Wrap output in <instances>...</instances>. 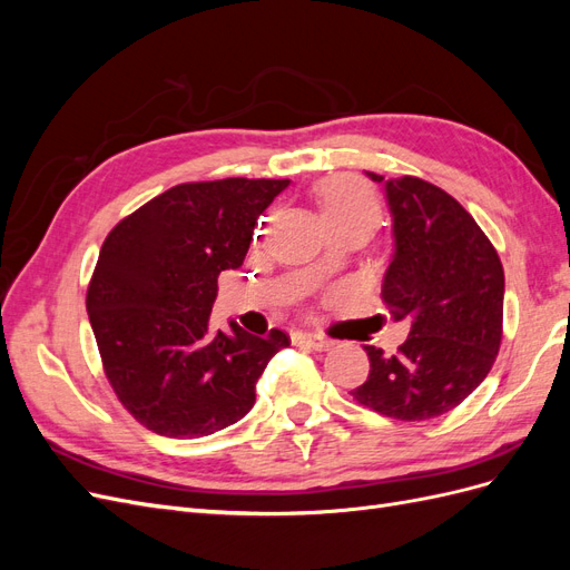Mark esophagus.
<instances>
[{"instance_id": "34e87169", "label": "esophagus", "mask_w": 570, "mask_h": 570, "mask_svg": "<svg viewBox=\"0 0 570 570\" xmlns=\"http://www.w3.org/2000/svg\"><path fill=\"white\" fill-rule=\"evenodd\" d=\"M292 342L297 344V347H308V350H316V352H325L333 347V340H327L318 333H292Z\"/></svg>"}]
</instances>
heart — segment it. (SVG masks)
I'll return each mask as SVG.
<instances>
[{
    "instance_id": "b5f03b06",
    "label": "heart",
    "mask_w": 570,
    "mask_h": 570,
    "mask_svg": "<svg viewBox=\"0 0 570 570\" xmlns=\"http://www.w3.org/2000/svg\"><path fill=\"white\" fill-rule=\"evenodd\" d=\"M323 209L327 218H356L373 228L381 218V206L368 189L354 178H333L323 185Z\"/></svg>"
}]
</instances>
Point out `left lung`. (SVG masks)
I'll list each match as a JSON object with an SVG mask.
<instances>
[{
	"mask_svg": "<svg viewBox=\"0 0 570 570\" xmlns=\"http://www.w3.org/2000/svg\"><path fill=\"white\" fill-rule=\"evenodd\" d=\"M394 254L383 302L409 337L394 354L366 344L371 373L352 396L387 419L428 421L459 406L490 373L504 321V268L463 206L413 176L385 180Z\"/></svg>",
	"mask_w": 570,
	"mask_h": 570,
	"instance_id": "left-lung-1",
	"label": "left lung"
}]
</instances>
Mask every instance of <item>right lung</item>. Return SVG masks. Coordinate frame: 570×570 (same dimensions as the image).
<instances>
[{
  "label": "right lung",
  "mask_w": 570,
  "mask_h": 570,
  "mask_svg": "<svg viewBox=\"0 0 570 570\" xmlns=\"http://www.w3.org/2000/svg\"><path fill=\"white\" fill-rule=\"evenodd\" d=\"M289 180L183 183L126 216L101 245L88 314L118 402L164 438H204L245 419L289 344L212 325L220 271L245 262L256 218Z\"/></svg>",
  "instance_id": "add662e5"
}]
</instances>
